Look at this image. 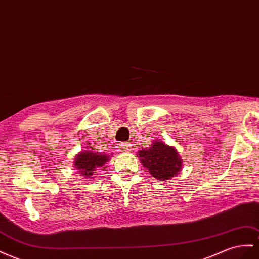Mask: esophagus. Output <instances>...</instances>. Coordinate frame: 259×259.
<instances>
[{
    "mask_svg": "<svg viewBox=\"0 0 259 259\" xmlns=\"http://www.w3.org/2000/svg\"><path fill=\"white\" fill-rule=\"evenodd\" d=\"M120 151L121 152H131L132 151V144L131 143H123L120 145Z\"/></svg>",
    "mask_w": 259,
    "mask_h": 259,
    "instance_id": "obj_1",
    "label": "esophagus"
}]
</instances>
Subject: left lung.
I'll list each match as a JSON object with an SVG mask.
<instances>
[{
    "instance_id": "1",
    "label": "left lung",
    "mask_w": 259,
    "mask_h": 259,
    "mask_svg": "<svg viewBox=\"0 0 259 259\" xmlns=\"http://www.w3.org/2000/svg\"><path fill=\"white\" fill-rule=\"evenodd\" d=\"M138 157L151 176L159 181L174 178L183 166V160L176 147L169 146L161 139H156L148 148L139 150Z\"/></svg>"
}]
</instances>
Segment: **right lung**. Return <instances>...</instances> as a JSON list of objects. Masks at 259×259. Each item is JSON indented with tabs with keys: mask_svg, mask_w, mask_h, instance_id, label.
Wrapping results in <instances>:
<instances>
[{
	"mask_svg": "<svg viewBox=\"0 0 259 259\" xmlns=\"http://www.w3.org/2000/svg\"><path fill=\"white\" fill-rule=\"evenodd\" d=\"M109 159L110 156L106 153L96 152L94 150H81L74 159V167L76 172L80 174V177L89 178L93 176L97 167H101L103 164H106Z\"/></svg>",
	"mask_w": 259,
	"mask_h": 259,
	"instance_id": "obj_1",
	"label": "right lung"
}]
</instances>
